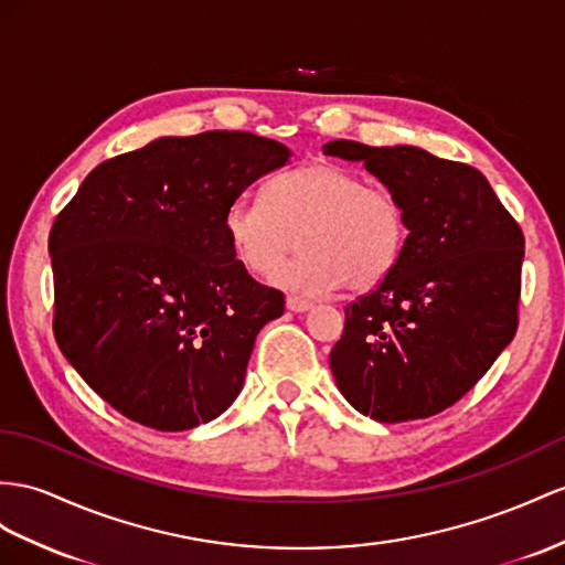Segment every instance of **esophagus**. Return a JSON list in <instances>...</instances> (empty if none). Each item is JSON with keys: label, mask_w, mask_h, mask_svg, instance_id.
I'll return each instance as SVG.
<instances>
[{"label": "esophagus", "mask_w": 565, "mask_h": 565, "mask_svg": "<svg viewBox=\"0 0 565 565\" xmlns=\"http://www.w3.org/2000/svg\"><path fill=\"white\" fill-rule=\"evenodd\" d=\"M286 308L291 310V312H308L312 308V302L310 300H302L298 296H288L286 298Z\"/></svg>", "instance_id": "34e87169"}]
</instances>
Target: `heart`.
Segmentation results:
<instances>
[{
  "label": "heart",
  "mask_w": 565,
  "mask_h": 565,
  "mask_svg": "<svg viewBox=\"0 0 565 565\" xmlns=\"http://www.w3.org/2000/svg\"><path fill=\"white\" fill-rule=\"evenodd\" d=\"M224 234L234 257L257 277L278 269L298 237L301 257L274 274V284L320 296L382 284L398 263L408 226L394 193L367 185L351 169L312 162L274 177L267 202L250 195L231 202Z\"/></svg>",
  "instance_id": "b5f03b06"
}]
</instances>
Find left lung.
Masks as SVG:
<instances>
[{"instance_id":"1","label":"left lung","mask_w":565,"mask_h":565,"mask_svg":"<svg viewBox=\"0 0 565 565\" xmlns=\"http://www.w3.org/2000/svg\"><path fill=\"white\" fill-rule=\"evenodd\" d=\"M406 212L392 274L345 308L329 355L343 398L377 423L431 417L482 380L515 337L525 238L480 171L413 145L331 140Z\"/></svg>"}]
</instances>
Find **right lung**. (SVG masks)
<instances>
[{"label": "right lung", "instance_id": "right-lung-1", "mask_svg": "<svg viewBox=\"0 0 565 565\" xmlns=\"http://www.w3.org/2000/svg\"><path fill=\"white\" fill-rule=\"evenodd\" d=\"M288 157L281 142L243 131L157 138L95 167L56 216V343L128 420L193 429L241 394L284 294L231 253L224 212Z\"/></svg>", "mask_w": 565, "mask_h": 565}]
</instances>
